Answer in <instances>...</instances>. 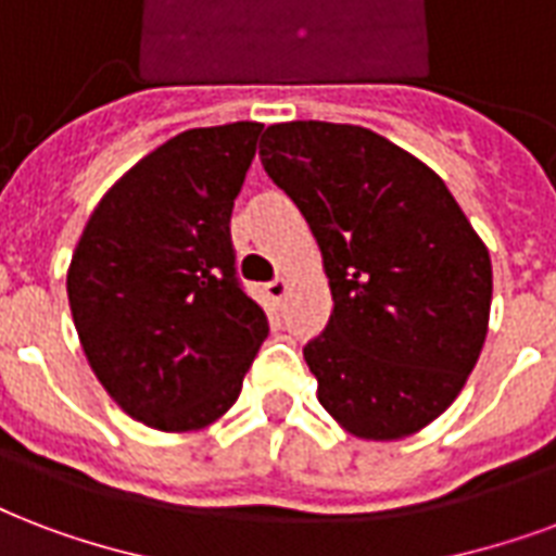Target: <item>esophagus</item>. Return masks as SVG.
Returning a JSON list of instances; mask_svg holds the SVG:
<instances>
[{
    "instance_id": "esophagus-1",
    "label": "esophagus",
    "mask_w": 556,
    "mask_h": 556,
    "mask_svg": "<svg viewBox=\"0 0 556 556\" xmlns=\"http://www.w3.org/2000/svg\"><path fill=\"white\" fill-rule=\"evenodd\" d=\"M265 291H268L270 300H282L288 291V279L286 277H277V279H270L268 286H265Z\"/></svg>"
}]
</instances>
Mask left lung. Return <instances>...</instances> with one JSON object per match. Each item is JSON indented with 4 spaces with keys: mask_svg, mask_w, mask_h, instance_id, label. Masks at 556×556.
Here are the masks:
<instances>
[{
    "mask_svg": "<svg viewBox=\"0 0 556 556\" xmlns=\"http://www.w3.org/2000/svg\"><path fill=\"white\" fill-rule=\"evenodd\" d=\"M260 156L315 232L332 288L329 324L303 346L320 405L364 440L426 429L484 346V241L429 165L367 127L270 125Z\"/></svg>",
    "mask_w": 556,
    "mask_h": 556,
    "instance_id": "left-lung-1",
    "label": "left lung"
}]
</instances>
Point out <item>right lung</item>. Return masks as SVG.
Instances as JSON below:
<instances>
[{
	"label": "right lung",
	"instance_id": "add662e5",
	"mask_svg": "<svg viewBox=\"0 0 556 556\" xmlns=\"http://www.w3.org/2000/svg\"><path fill=\"white\" fill-rule=\"evenodd\" d=\"M260 134V122H232L168 139L101 198L72 253L66 291L87 362L151 429L194 431L227 414L268 338L230 236Z\"/></svg>",
	"mask_w": 556,
	"mask_h": 556
}]
</instances>
